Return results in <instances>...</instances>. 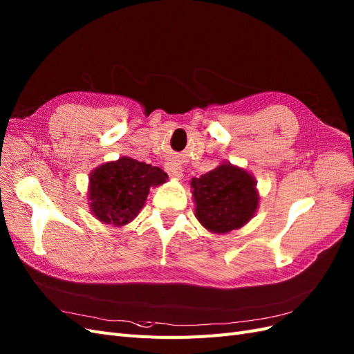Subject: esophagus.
Wrapping results in <instances>:
<instances>
[{"mask_svg":"<svg viewBox=\"0 0 354 354\" xmlns=\"http://www.w3.org/2000/svg\"><path fill=\"white\" fill-rule=\"evenodd\" d=\"M166 171L171 178H180L183 176V167H180L176 161H167L166 163Z\"/></svg>","mask_w":354,"mask_h":354,"instance_id":"esophagus-1","label":"esophagus"}]
</instances>
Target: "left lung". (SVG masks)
I'll return each instance as SVG.
<instances>
[{
	"mask_svg": "<svg viewBox=\"0 0 354 354\" xmlns=\"http://www.w3.org/2000/svg\"><path fill=\"white\" fill-rule=\"evenodd\" d=\"M191 188L197 219L214 233L243 227L258 207L255 179L230 163L193 178Z\"/></svg>",
	"mask_w": 354,
	"mask_h": 354,
	"instance_id": "obj_1",
	"label": "left lung"
}]
</instances>
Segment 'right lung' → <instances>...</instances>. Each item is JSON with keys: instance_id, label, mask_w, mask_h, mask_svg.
<instances>
[{"instance_id": "obj_1", "label": "right lung", "mask_w": 354, "mask_h": 354, "mask_svg": "<svg viewBox=\"0 0 354 354\" xmlns=\"http://www.w3.org/2000/svg\"><path fill=\"white\" fill-rule=\"evenodd\" d=\"M167 174L140 161L121 157L90 175V207L105 224L124 225L142 209L151 187L166 183Z\"/></svg>"}]
</instances>
